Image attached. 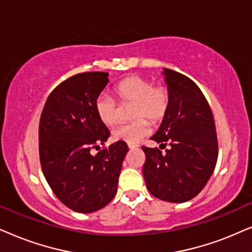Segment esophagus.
<instances>
[{
  "mask_svg": "<svg viewBox=\"0 0 252 252\" xmlns=\"http://www.w3.org/2000/svg\"><path fill=\"white\" fill-rule=\"evenodd\" d=\"M128 147L130 150H133L136 149V147H138V145H137V144H128Z\"/></svg>",
  "mask_w": 252,
  "mask_h": 252,
  "instance_id": "obj_1",
  "label": "esophagus"
}]
</instances>
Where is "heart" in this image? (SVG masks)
<instances>
[{"mask_svg":"<svg viewBox=\"0 0 252 252\" xmlns=\"http://www.w3.org/2000/svg\"><path fill=\"white\" fill-rule=\"evenodd\" d=\"M122 103H133L131 116L137 119L113 130V138L126 144H138L150 133V122H160L166 116L170 105V93L165 85H154L149 78L129 76L114 87ZM94 109L98 119L106 126L119 121L120 106L113 96L101 93L96 96Z\"/></svg>","mask_w":252,"mask_h":252,"instance_id":"b5f03b06","label":"heart"}]
</instances>
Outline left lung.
I'll use <instances>...</instances> for the list:
<instances>
[{
    "instance_id": "8db88e82",
    "label": "left lung",
    "mask_w": 252,
    "mask_h": 252,
    "mask_svg": "<svg viewBox=\"0 0 252 252\" xmlns=\"http://www.w3.org/2000/svg\"><path fill=\"white\" fill-rule=\"evenodd\" d=\"M170 105L151 139L169 149H142L146 156L143 175L151 194L170 203L196 197L216 168L218 138L212 110L200 89L187 76L163 70Z\"/></svg>"
}]
</instances>
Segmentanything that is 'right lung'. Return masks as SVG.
<instances>
[{
	"instance_id": "right-lung-1",
	"label": "right lung",
	"mask_w": 252,
	"mask_h": 252,
	"mask_svg": "<svg viewBox=\"0 0 252 252\" xmlns=\"http://www.w3.org/2000/svg\"><path fill=\"white\" fill-rule=\"evenodd\" d=\"M108 83V72H82L63 80L43 106L39 123L42 173L55 196L79 213L95 212L115 197L128 145L103 147L109 131L94 102Z\"/></svg>"
}]
</instances>
